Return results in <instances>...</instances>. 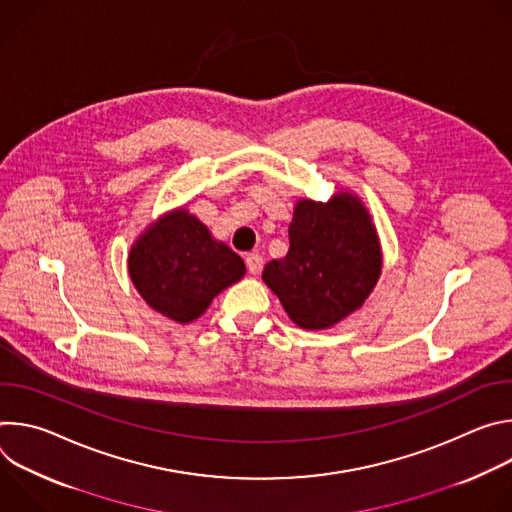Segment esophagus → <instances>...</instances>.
<instances>
[{"label": "esophagus", "instance_id": "esophagus-1", "mask_svg": "<svg viewBox=\"0 0 512 512\" xmlns=\"http://www.w3.org/2000/svg\"><path fill=\"white\" fill-rule=\"evenodd\" d=\"M245 263H247V269L251 275H257L263 269V257L259 253H249L245 257Z\"/></svg>", "mask_w": 512, "mask_h": 512}]
</instances>
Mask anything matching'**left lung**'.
<instances>
[{
  "mask_svg": "<svg viewBox=\"0 0 512 512\" xmlns=\"http://www.w3.org/2000/svg\"><path fill=\"white\" fill-rule=\"evenodd\" d=\"M377 229L350 192L328 202L300 200L289 223V251L263 269L283 310L306 330H324L369 298L381 277Z\"/></svg>",
  "mask_w": 512,
  "mask_h": 512,
  "instance_id": "8db88e82",
  "label": "left lung"
}]
</instances>
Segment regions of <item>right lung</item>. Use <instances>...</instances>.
Returning a JSON list of instances; mask_svg holds the SVG:
<instances>
[{
	"label": "right lung",
	"mask_w": 512,
	"mask_h": 512,
	"mask_svg": "<svg viewBox=\"0 0 512 512\" xmlns=\"http://www.w3.org/2000/svg\"><path fill=\"white\" fill-rule=\"evenodd\" d=\"M139 296L166 318L188 324L202 316L221 291L245 275L243 259L186 208L150 225L127 259Z\"/></svg>",
	"instance_id": "1"
}]
</instances>
